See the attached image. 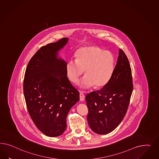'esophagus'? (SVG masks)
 I'll return each instance as SVG.
<instances>
[{"instance_id": "1", "label": "esophagus", "mask_w": 159, "mask_h": 159, "mask_svg": "<svg viewBox=\"0 0 159 159\" xmlns=\"http://www.w3.org/2000/svg\"><path fill=\"white\" fill-rule=\"evenodd\" d=\"M84 98H85L84 95L82 93H80V100L81 101H84Z\"/></svg>"}]
</instances>
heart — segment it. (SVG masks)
Masks as SVG:
<instances>
[{
  "label": "heart",
  "mask_w": 159,
  "mask_h": 159,
  "mask_svg": "<svg viewBox=\"0 0 159 159\" xmlns=\"http://www.w3.org/2000/svg\"><path fill=\"white\" fill-rule=\"evenodd\" d=\"M114 57L109 51H104L96 46L80 48L76 59L70 58L67 61L65 70L71 82L77 83L84 73L86 75L80 82L82 89L93 86L101 87L109 81L114 67Z\"/></svg>",
  "instance_id": "heart-1"
}]
</instances>
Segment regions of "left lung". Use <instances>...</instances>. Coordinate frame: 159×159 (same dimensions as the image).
<instances>
[{
    "label": "left lung",
    "instance_id": "1",
    "mask_svg": "<svg viewBox=\"0 0 159 159\" xmlns=\"http://www.w3.org/2000/svg\"><path fill=\"white\" fill-rule=\"evenodd\" d=\"M133 90L130 64L125 53L119 55L111 78L99 90L87 94L88 124L92 130L106 135L114 130L124 119Z\"/></svg>",
    "mask_w": 159,
    "mask_h": 159
}]
</instances>
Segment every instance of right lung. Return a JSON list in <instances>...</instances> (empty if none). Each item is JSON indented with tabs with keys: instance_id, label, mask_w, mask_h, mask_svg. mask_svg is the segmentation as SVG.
<instances>
[{
	"instance_id": "right-lung-1",
	"label": "right lung",
	"mask_w": 159,
	"mask_h": 159,
	"mask_svg": "<svg viewBox=\"0 0 159 159\" xmlns=\"http://www.w3.org/2000/svg\"><path fill=\"white\" fill-rule=\"evenodd\" d=\"M67 38L43 46L30 59L24 75L23 91L29 114L44 135L57 137L66 128V116L79 101L65 70L66 62L58 57Z\"/></svg>"
}]
</instances>
